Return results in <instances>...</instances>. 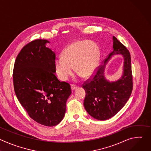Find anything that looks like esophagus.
<instances>
[{
    "instance_id": "esophagus-1",
    "label": "esophagus",
    "mask_w": 151,
    "mask_h": 151,
    "mask_svg": "<svg viewBox=\"0 0 151 151\" xmlns=\"http://www.w3.org/2000/svg\"><path fill=\"white\" fill-rule=\"evenodd\" d=\"M77 88H78V86H76V85L72 84V85H71V88H72V91L75 90V89H76Z\"/></svg>"
}]
</instances>
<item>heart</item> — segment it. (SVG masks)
<instances>
[{"label": "heart", "mask_w": 151, "mask_h": 151, "mask_svg": "<svg viewBox=\"0 0 151 151\" xmlns=\"http://www.w3.org/2000/svg\"><path fill=\"white\" fill-rule=\"evenodd\" d=\"M100 51L94 42L89 40L75 41L63 50L61 57L54 61L56 73L61 81H67L72 75L73 66L79 76L90 78L95 72Z\"/></svg>", "instance_id": "1"}]
</instances>
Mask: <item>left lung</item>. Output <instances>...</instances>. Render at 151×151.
Listing matches in <instances>:
<instances>
[{
	"label": "left lung",
	"mask_w": 151,
	"mask_h": 151,
	"mask_svg": "<svg viewBox=\"0 0 151 151\" xmlns=\"http://www.w3.org/2000/svg\"><path fill=\"white\" fill-rule=\"evenodd\" d=\"M113 51L100 66L93 78L83 84L86 96L83 101L85 110L94 118L104 121L115 115L130 98L133 90V76L130 54L127 48L113 36ZM124 57L123 74L118 81L110 82L104 76L105 64L115 55Z\"/></svg>",
	"instance_id": "left-lung-1"
}]
</instances>
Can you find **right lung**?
Returning <instances> with one entry per match:
<instances>
[{
  "label": "right lung",
  "instance_id": "1",
  "mask_svg": "<svg viewBox=\"0 0 151 151\" xmlns=\"http://www.w3.org/2000/svg\"><path fill=\"white\" fill-rule=\"evenodd\" d=\"M47 40L37 39L17 55L13 82L17 97L29 116L43 125L58 124L66 112L70 85L55 75V54L46 47Z\"/></svg>",
  "mask_w": 151,
  "mask_h": 151
}]
</instances>
